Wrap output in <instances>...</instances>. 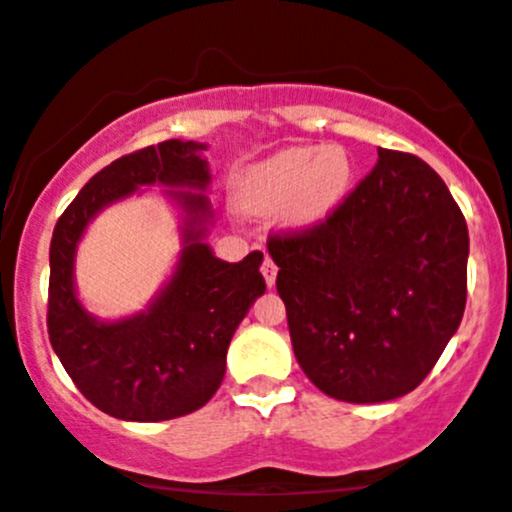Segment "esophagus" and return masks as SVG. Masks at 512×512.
Returning a JSON list of instances; mask_svg holds the SVG:
<instances>
[{
  "mask_svg": "<svg viewBox=\"0 0 512 512\" xmlns=\"http://www.w3.org/2000/svg\"><path fill=\"white\" fill-rule=\"evenodd\" d=\"M262 276H264V281H267L269 289H272V286L276 284V264L272 262V257H264Z\"/></svg>",
  "mask_w": 512,
  "mask_h": 512,
  "instance_id": "34e87169",
  "label": "esophagus"
}]
</instances>
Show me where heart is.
<instances>
[{"label":"heart","mask_w":512,"mask_h":512,"mask_svg":"<svg viewBox=\"0 0 512 512\" xmlns=\"http://www.w3.org/2000/svg\"><path fill=\"white\" fill-rule=\"evenodd\" d=\"M351 158L342 146H291L252 166L240 180V207L250 214H276L296 231L322 226L342 207L351 187Z\"/></svg>","instance_id":"obj_1"}]
</instances>
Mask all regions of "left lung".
I'll return each instance as SVG.
<instances>
[{
  "label": "left lung",
  "instance_id": "1",
  "mask_svg": "<svg viewBox=\"0 0 512 512\" xmlns=\"http://www.w3.org/2000/svg\"><path fill=\"white\" fill-rule=\"evenodd\" d=\"M267 248L298 366L334 399L407 395L462 322L467 223L416 156L378 149L375 168L330 219Z\"/></svg>",
  "mask_w": 512,
  "mask_h": 512
}]
</instances>
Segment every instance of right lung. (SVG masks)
<instances>
[{
  "mask_svg": "<svg viewBox=\"0 0 512 512\" xmlns=\"http://www.w3.org/2000/svg\"><path fill=\"white\" fill-rule=\"evenodd\" d=\"M207 144L168 142L117 158L81 187L50 243V344L93 407L122 421L178 419L209 402L226 375L233 334L262 296V252L219 260L207 243L214 209L207 197ZM163 186L181 219L174 272L139 314L101 321L75 293V250L103 208Z\"/></svg>",
  "mask_w": 512,
  "mask_h": 512,
  "instance_id": "right-lung-1",
  "label": "right lung"
}]
</instances>
